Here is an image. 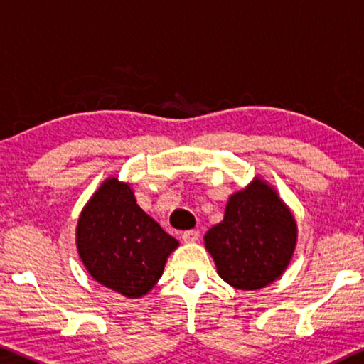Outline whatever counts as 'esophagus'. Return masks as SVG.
<instances>
[{"label": "esophagus", "instance_id": "obj_1", "mask_svg": "<svg viewBox=\"0 0 364 364\" xmlns=\"http://www.w3.org/2000/svg\"><path fill=\"white\" fill-rule=\"evenodd\" d=\"M198 237H200V231H197V229H188V231H183L182 232L183 242H187V244L197 242Z\"/></svg>", "mask_w": 364, "mask_h": 364}]
</instances>
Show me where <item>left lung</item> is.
<instances>
[{
    "mask_svg": "<svg viewBox=\"0 0 364 364\" xmlns=\"http://www.w3.org/2000/svg\"><path fill=\"white\" fill-rule=\"evenodd\" d=\"M298 228L277 190L255 177L229 197L221 223L205 234L218 275L237 289L275 282L291 260Z\"/></svg>",
    "mask_w": 364,
    "mask_h": 364,
    "instance_id": "8db88e82",
    "label": "left lung"
}]
</instances>
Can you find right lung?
I'll use <instances>...</instances> for the list:
<instances>
[{
    "instance_id": "right-lung-1",
    "label": "right lung",
    "mask_w": 364,
    "mask_h": 364,
    "mask_svg": "<svg viewBox=\"0 0 364 364\" xmlns=\"http://www.w3.org/2000/svg\"><path fill=\"white\" fill-rule=\"evenodd\" d=\"M76 245L97 283L136 299L158 283L178 240L139 208L130 183L110 177L82 208Z\"/></svg>"
}]
</instances>
